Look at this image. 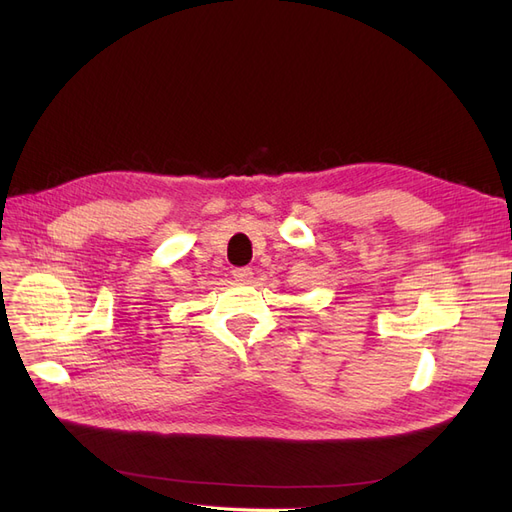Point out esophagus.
Returning a JSON list of instances; mask_svg holds the SVG:
<instances>
[{"instance_id": "esophagus-1", "label": "esophagus", "mask_w": 512, "mask_h": 512, "mask_svg": "<svg viewBox=\"0 0 512 512\" xmlns=\"http://www.w3.org/2000/svg\"><path fill=\"white\" fill-rule=\"evenodd\" d=\"M232 275H235V280H237V282L247 284V282H252L254 271H252L250 267H239V269H232Z\"/></svg>"}]
</instances>
